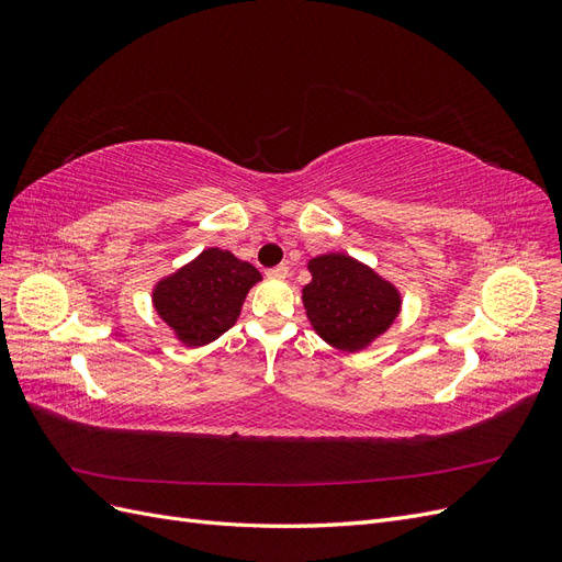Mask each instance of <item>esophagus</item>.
<instances>
[{
	"label": "esophagus",
	"mask_w": 562,
	"mask_h": 562,
	"mask_svg": "<svg viewBox=\"0 0 562 562\" xmlns=\"http://www.w3.org/2000/svg\"><path fill=\"white\" fill-rule=\"evenodd\" d=\"M267 277H271V279H285L288 277V265H277V267L267 269Z\"/></svg>",
	"instance_id": "1"
}]
</instances>
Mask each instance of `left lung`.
Masks as SVG:
<instances>
[{
  "mask_svg": "<svg viewBox=\"0 0 562 562\" xmlns=\"http://www.w3.org/2000/svg\"><path fill=\"white\" fill-rule=\"evenodd\" d=\"M312 283L302 302L316 333L337 349L359 351L394 323L401 297L389 281L349 255L328 252L310 262Z\"/></svg>",
  "mask_w": 562,
  "mask_h": 562,
  "instance_id": "left-lung-1",
  "label": "left lung"
}]
</instances>
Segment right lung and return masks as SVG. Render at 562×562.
Here are the masks:
<instances>
[{
	"mask_svg": "<svg viewBox=\"0 0 562 562\" xmlns=\"http://www.w3.org/2000/svg\"><path fill=\"white\" fill-rule=\"evenodd\" d=\"M260 279L258 269L236 260L229 250L209 248L159 281L155 307L184 345L201 347L234 326L246 293Z\"/></svg>",
	"mask_w": 562,
	"mask_h": 562,
	"instance_id": "obj_1",
	"label": "right lung"
}]
</instances>
